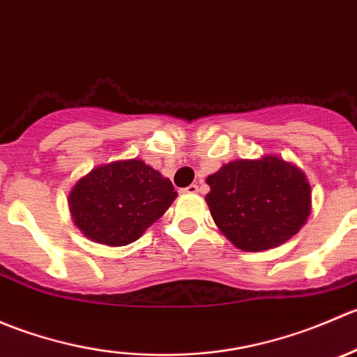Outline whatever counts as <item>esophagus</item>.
Instances as JSON below:
<instances>
[{
  "instance_id": "esophagus-1",
  "label": "esophagus",
  "mask_w": 357,
  "mask_h": 357,
  "mask_svg": "<svg viewBox=\"0 0 357 357\" xmlns=\"http://www.w3.org/2000/svg\"><path fill=\"white\" fill-rule=\"evenodd\" d=\"M199 190H200L199 185H190L188 188H185V192L186 193H199Z\"/></svg>"
}]
</instances>
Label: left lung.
<instances>
[{"mask_svg": "<svg viewBox=\"0 0 357 357\" xmlns=\"http://www.w3.org/2000/svg\"><path fill=\"white\" fill-rule=\"evenodd\" d=\"M207 185L212 219L240 250L282 245L311 212V186L304 172L278 157L229 162L208 176Z\"/></svg>", "mask_w": 357, "mask_h": 357, "instance_id": "obj_1", "label": "left lung"}]
</instances>
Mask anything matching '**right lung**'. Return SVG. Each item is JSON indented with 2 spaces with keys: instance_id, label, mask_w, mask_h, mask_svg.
I'll return each instance as SVG.
<instances>
[{
  "instance_id": "1",
  "label": "right lung",
  "mask_w": 357,
  "mask_h": 357,
  "mask_svg": "<svg viewBox=\"0 0 357 357\" xmlns=\"http://www.w3.org/2000/svg\"><path fill=\"white\" fill-rule=\"evenodd\" d=\"M176 197L169 179L132 158L93 169L72 188L68 205L74 222L88 238L122 247L136 242Z\"/></svg>"
}]
</instances>
